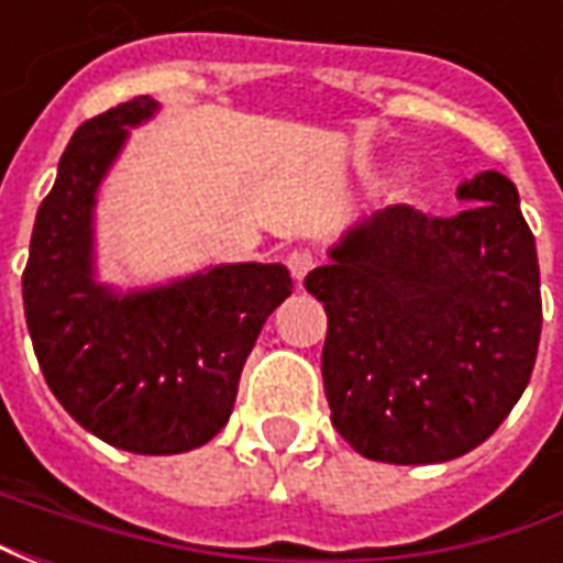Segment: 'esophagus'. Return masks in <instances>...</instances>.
<instances>
[{"instance_id": "34e87169", "label": "esophagus", "mask_w": 563, "mask_h": 563, "mask_svg": "<svg viewBox=\"0 0 563 563\" xmlns=\"http://www.w3.org/2000/svg\"><path fill=\"white\" fill-rule=\"evenodd\" d=\"M286 265H289V274H292L295 280L301 283L313 271V265H317V258H313V253L310 250H292L289 253V258H286Z\"/></svg>"}]
</instances>
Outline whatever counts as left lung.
Here are the masks:
<instances>
[{
    "instance_id": "8db88e82",
    "label": "left lung",
    "mask_w": 563,
    "mask_h": 563,
    "mask_svg": "<svg viewBox=\"0 0 563 563\" xmlns=\"http://www.w3.org/2000/svg\"><path fill=\"white\" fill-rule=\"evenodd\" d=\"M459 196L452 217L391 205L305 277L329 317L331 424L371 461L459 459L531 379L543 301L519 192L485 172Z\"/></svg>"
}]
</instances>
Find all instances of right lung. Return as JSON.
Masks as SVG:
<instances>
[{"instance_id":"add662e5","label":"right lung","mask_w":563,"mask_h":563,"mask_svg":"<svg viewBox=\"0 0 563 563\" xmlns=\"http://www.w3.org/2000/svg\"><path fill=\"white\" fill-rule=\"evenodd\" d=\"M156 102L135 96L80 123L44 196L23 268V310L47 386L87 431L139 455L205 446L229 422L265 319L292 295L283 265H225L168 289L92 283L90 213L117 150Z\"/></svg>"}]
</instances>
